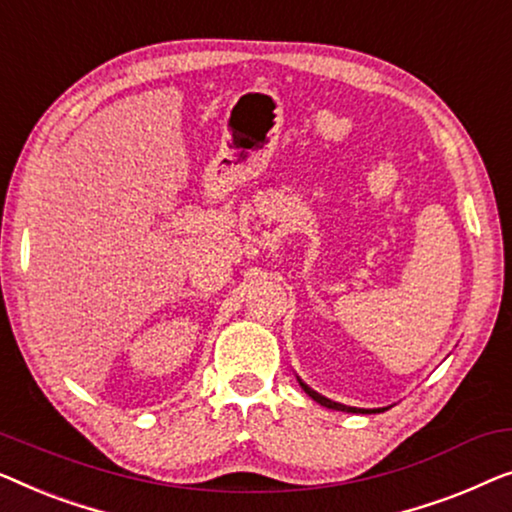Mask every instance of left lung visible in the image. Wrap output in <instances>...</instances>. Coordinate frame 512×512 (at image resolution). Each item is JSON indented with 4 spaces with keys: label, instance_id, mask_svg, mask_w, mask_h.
Here are the masks:
<instances>
[{
    "label": "left lung",
    "instance_id": "obj_1",
    "mask_svg": "<svg viewBox=\"0 0 512 512\" xmlns=\"http://www.w3.org/2000/svg\"><path fill=\"white\" fill-rule=\"evenodd\" d=\"M297 380H299V385H301V390H304L308 397H311L313 401H318L320 406H325V408H331V410H341V413H357V415H371V413H383V410H387V408H355V406H345V403H338V401H331V399H327V397H322V394H318L315 390H311V387H308L304 380H301L299 376H297Z\"/></svg>",
    "mask_w": 512,
    "mask_h": 512
}]
</instances>
